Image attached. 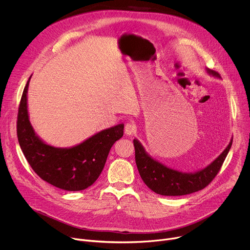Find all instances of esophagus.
I'll list each match as a JSON object with an SVG mask.
<instances>
[{
  "label": "esophagus",
  "mask_w": 250,
  "mask_h": 250,
  "mask_svg": "<svg viewBox=\"0 0 250 250\" xmlns=\"http://www.w3.org/2000/svg\"><path fill=\"white\" fill-rule=\"evenodd\" d=\"M136 131V127L133 124H130V123H127L125 126V133L126 135H132L134 132Z\"/></svg>",
  "instance_id": "34e87169"
}]
</instances>
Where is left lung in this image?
<instances>
[{"instance_id":"8db88e82","label":"left lung","mask_w":250,"mask_h":250,"mask_svg":"<svg viewBox=\"0 0 250 250\" xmlns=\"http://www.w3.org/2000/svg\"><path fill=\"white\" fill-rule=\"evenodd\" d=\"M207 72L220 78L216 71L207 68ZM231 145L232 138L227 148L207 167L194 173H186L169 168L153 159L140 142L136 138L133 139L135 163L141 179L149 189L162 196H183L207 187L219 173Z\"/></svg>"}]
</instances>
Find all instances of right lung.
<instances>
[{
	"instance_id": "right-lung-1",
	"label": "right lung",
	"mask_w": 250,
	"mask_h": 250,
	"mask_svg": "<svg viewBox=\"0 0 250 250\" xmlns=\"http://www.w3.org/2000/svg\"><path fill=\"white\" fill-rule=\"evenodd\" d=\"M29 77L21 99L17 133L27 162L42 180L65 191H81L99 178L115 142L124 135V124L97 132L72 147L47 145L35 133L27 111Z\"/></svg>"
}]
</instances>
